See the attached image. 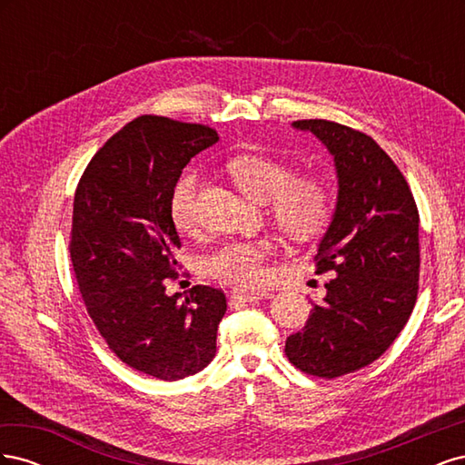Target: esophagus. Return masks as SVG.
I'll return each mask as SVG.
<instances>
[{"label": "esophagus", "mask_w": 465, "mask_h": 465, "mask_svg": "<svg viewBox=\"0 0 465 465\" xmlns=\"http://www.w3.org/2000/svg\"><path fill=\"white\" fill-rule=\"evenodd\" d=\"M231 297L241 302H258L267 297V291L262 289H232Z\"/></svg>", "instance_id": "34e87169"}]
</instances>
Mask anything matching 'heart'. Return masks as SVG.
<instances>
[{"label": "heart", "mask_w": 465, "mask_h": 465, "mask_svg": "<svg viewBox=\"0 0 465 465\" xmlns=\"http://www.w3.org/2000/svg\"><path fill=\"white\" fill-rule=\"evenodd\" d=\"M227 171L241 192L256 203H265L277 227L287 236L306 241L318 234L331 215V195L314 176H292V171L275 159L262 154H242L229 161ZM195 190L198 174L186 173L178 178L171 193V219L180 232L195 229ZM272 242L227 241L209 250L200 267L209 277L231 285H256L265 277V262Z\"/></svg>", "instance_id": "1"}]
</instances>
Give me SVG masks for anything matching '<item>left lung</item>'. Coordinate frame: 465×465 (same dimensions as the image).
Wrapping results in <instances>:
<instances>
[{
  "label": "left lung",
  "mask_w": 465,
  "mask_h": 465,
  "mask_svg": "<svg viewBox=\"0 0 465 465\" xmlns=\"http://www.w3.org/2000/svg\"><path fill=\"white\" fill-rule=\"evenodd\" d=\"M333 154L337 203L316 254L333 272L306 326L287 337L299 371L337 378L367 367L410 320L419 291V211L403 174L367 134L328 120H297Z\"/></svg>",
  "instance_id": "1"
}]
</instances>
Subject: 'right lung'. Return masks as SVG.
<instances>
[{"label": "right lung", "mask_w": 465, "mask_h": 465, "mask_svg": "<svg viewBox=\"0 0 465 465\" xmlns=\"http://www.w3.org/2000/svg\"><path fill=\"white\" fill-rule=\"evenodd\" d=\"M217 139L207 125L139 116L96 151L75 190L69 254L83 302L112 353L153 378L192 376L217 351L224 292L207 285L184 299L164 292L182 246L173 188Z\"/></svg>", "instance_id": "obj_1"}]
</instances>
